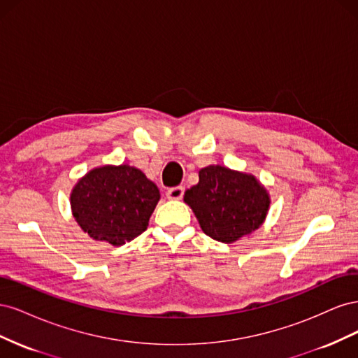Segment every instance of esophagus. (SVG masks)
Here are the masks:
<instances>
[{"mask_svg": "<svg viewBox=\"0 0 358 358\" xmlns=\"http://www.w3.org/2000/svg\"><path fill=\"white\" fill-rule=\"evenodd\" d=\"M183 192H185V188L183 187H173V188L167 189V199L180 200L183 197Z\"/></svg>", "mask_w": 358, "mask_h": 358, "instance_id": "esophagus-1", "label": "esophagus"}]
</instances>
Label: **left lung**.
Returning <instances> with one entry per match:
<instances>
[{
	"label": "left lung",
	"instance_id": "8db88e82",
	"mask_svg": "<svg viewBox=\"0 0 358 358\" xmlns=\"http://www.w3.org/2000/svg\"><path fill=\"white\" fill-rule=\"evenodd\" d=\"M183 200L197 216L201 230L212 239L233 243L251 234L266 220L270 197L255 176L224 166L199 171V183Z\"/></svg>",
	"mask_w": 358,
	"mask_h": 358
}]
</instances>
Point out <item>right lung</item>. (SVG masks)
Masks as SVG:
<instances>
[{
	"label": "right lung",
	"instance_id": "1",
	"mask_svg": "<svg viewBox=\"0 0 358 358\" xmlns=\"http://www.w3.org/2000/svg\"><path fill=\"white\" fill-rule=\"evenodd\" d=\"M159 200V189L142 170L128 164L92 169L78 180L71 212L92 239L113 246L142 234Z\"/></svg>",
	"mask_w": 358,
	"mask_h": 358
}]
</instances>
